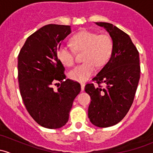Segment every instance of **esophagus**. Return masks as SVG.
I'll list each match as a JSON object with an SVG mask.
<instances>
[{
    "label": "esophagus",
    "instance_id": "esophagus-1",
    "mask_svg": "<svg viewBox=\"0 0 153 153\" xmlns=\"http://www.w3.org/2000/svg\"><path fill=\"white\" fill-rule=\"evenodd\" d=\"M84 87H85V84H83V83H81V90L84 91Z\"/></svg>",
    "mask_w": 153,
    "mask_h": 153
}]
</instances>
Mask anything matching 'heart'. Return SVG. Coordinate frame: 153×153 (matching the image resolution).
<instances>
[{
  "mask_svg": "<svg viewBox=\"0 0 153 153\" xmlns=\"http://www.w3.org/2000/svg\"><path fill=\"white\" fill-rule=\"evenodd\" d=\"M72 44L75 50H85L84 64L76 66L69 72V78L78 82H85L95 72L96 65L101 66L109 58L112 41L106 35H100L91 31L80 32L72 38ZM58 58L63 64L70 67L74 64V51L67 45L58 49Z\"/></svg>",
  "mask_w": 153,
  "mask_h": 153,
  "instance_id": "b5f03b06",
  "label": "heart"
}]
</instances>
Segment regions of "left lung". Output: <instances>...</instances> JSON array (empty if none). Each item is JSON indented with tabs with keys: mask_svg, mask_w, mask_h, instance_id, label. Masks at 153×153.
I'll use <instances>...</instances> for the list:
<instances>
[{
	"mask_svg": "<svg viewBox=\"0 0 153 153\" xmlns=\"http://www.w3.org/2000/svg\"><path fill=\"white\" fill-rule=\"evenodd\" d=\"M109 33L112 41L110 58L92 79L98 84H87L85 91L90 95L88 117L98 127L118 124L130 109L140 79L139 53L129 35L112 24L95 22Z\"/></svg>",
	"mask_w": 153,
	"mask_h": 153,
	"instance_id": "obj_1",
	"label": "left lung"
}]
</instances>
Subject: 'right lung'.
<instances>
[{
	"label": "right lung",
	"instance_id": "right-lung-1",
	"mask_svg": "<svg viewBox=\"0 0 153 153\" xmlns=\"http://www.w3.org/2000/svg\"><path fill=\"white\" fill-rule=\"evenodd\" d=\"M70 26L48 24L26 41L18 58L21 95L32 118L48 129L62 127L81 85L66 79L65 68L58 58L61 42L71 33ZM58 84V89L52 88Z\"/></svg>",
	"mask_w": 153,
	"mask_h": 153
}]
</instances>
